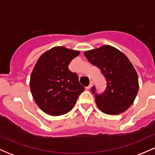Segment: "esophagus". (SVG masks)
<instances>
[{"label": "esophagus", "mask_w": 155, "mask_h": 155, "mask_svg": "<svg viewBox=\"0 0 155 155\" xmlns=\"http://www.w3.org/2000/svg\"><path fill=\"white\" fill-rule=\"evenodd\" d=\"M93 83H94L93 81H91V82H90V84H89L88 86H87V87H86V88H87V89H90L92 85H93Z\"/></svg>", "instance_id": "esophagus-1"}]
</instances>
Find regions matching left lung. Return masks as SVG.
<instances>
[{
  "instance_id": "1",
  "label": "left lung",
  "mask_w": 155,
  "mask_h": 155,
  "mask_svg": "<svg viewBox=\"0 0 155 155\" xmlns=\"http://www.w3.org/2000/svg\"><path fill=\"white\" fill-rule=\"evenodd\" d=\"M91 64L101 70L107 80V87L97 94L91 87L97 107L108 115H118L128 109L139 90L138 76L124 54L110 46H104L84 53Z\"/></svg>"
}]
</instances>
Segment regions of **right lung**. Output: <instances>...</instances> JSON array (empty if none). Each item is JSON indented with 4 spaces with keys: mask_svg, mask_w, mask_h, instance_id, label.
Wrapping results in <instances>:
<instances>
[{
    "mask_svg": "<svg viewBox=\"0 0 155 155\" xmlns=\"http://www.w3.org/2000/svg\"><path fill=\"white\" fill-rule=\"evenodd\" d=\"M79 51L57 46L39 58L30 81L31 94L39 107L50 115L68 113L76 103L85 87L79 76L69 70L70 61Z\"/></svg>",
    "mask_w": 155,
    "mask_h": 155,
    "instance_id": "add662e5",
    "label": "right lung"
}]
</instances>
